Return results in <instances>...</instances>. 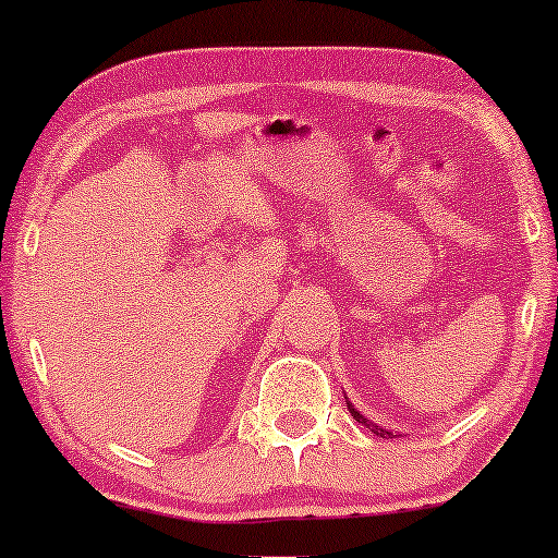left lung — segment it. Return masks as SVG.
Here are the masks:
<instances>
[{
  "label": "left lung",
  "mask_w": 558,
  "mask_h": 558,
  "mask_svg": "<svg viewBox=\"0 0 558 558\" xmlns=\"http://www.w3.org/2000/svg\"><path fill=\"white\" fill-rule=\"evenodd\" d=\"M348 409H350V414H353V418H355V422H357V424H363V426H365V429H371L373 434H378V432H380V434H388V437H391V432L380 429V426H376V424H373V422H371V418H365V416L361 414V411H357V409H355V407H353V403H350V401H348Z\"/></svg>",
  "instance_id": "8db88e82"
}]
</instances>
